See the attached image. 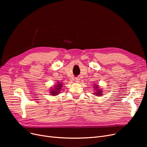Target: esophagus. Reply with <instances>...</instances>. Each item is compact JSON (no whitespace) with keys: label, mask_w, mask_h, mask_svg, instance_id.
I'll return each instance as SVG.
<instances>
[{"label":"esophagus","mask_w":147,"mask_h":147,"mask_svg":"<svg viewBox=\"0 0 147 147\" xmlns=\"http://www.w3.org/2000/svg\"><path fill=\"white\" fill-rule=\"evenodd\" d=\"M75 80H76V82L77 83H79V82H80V79H79V78H76Z\"/></svg>","instance_id":"1"}]
</instances>
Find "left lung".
<instances>
[{"instance_id":"8db88e82","label":"left lung","mask_w":147,"mask_h":147,"mask_svg":"<svg viewBox=\"0 0 147 147\" xmlns=\"http://www.w3.org/2000/svg\"><path fill=\"white\" fill-rule=\"evenodd\" d=\"M95 86H94V88L96 89V90H96V92H95V93H94V94H95L96 96H101V95H102V92L103 91H102L101 89H99L98 85H97V84H95Z\"/></svg>"}]
</instances>
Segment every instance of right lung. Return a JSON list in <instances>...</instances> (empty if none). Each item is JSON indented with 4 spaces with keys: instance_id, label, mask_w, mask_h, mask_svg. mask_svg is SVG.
I'll list each match as a JSON object with an SVG mask.
<instances>
[{
    "instance_id": "right-lung-1",
    "label": "right lung",
    "mask_w": 147,
    "mask_h": 147,
    "mask_svg": "<svg viewBox=\"0 0 147 147\" xmlns=\"http://www.w3.org/2000/svg\"><path fill=\"white\" fill-rule=\"evenodd\" d=\"M57 83H58L56 84V85H55V87H54V88L53 89H51V90L50 91L51 92L50 94H51V95L55 96L57 94H58L59 93V92L61 90V88L63 87V86H63V84H62L61 83H59L58 82Z\"/></svg>"
}]
</instances>
